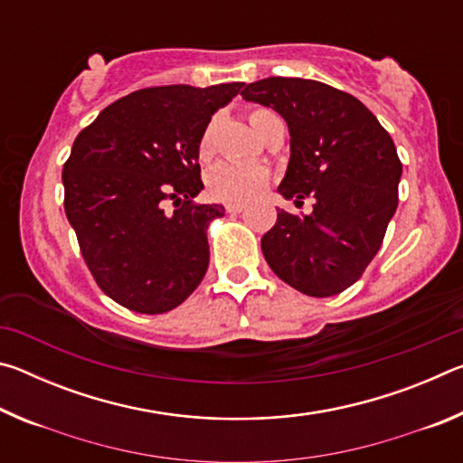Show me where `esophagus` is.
<instances>
[{
  "mask_svg": "<svg viewBox=\"0 0 463 463\" xmlns=\"http://www.w3.org/2000/svg\"><path fill=\"white\" fill-rule=\"evenodd\" d=\"M242 210H245V203H239V202L226 203V213H229V214H241Z\"/></svg>",
  "mask_w": 463,
  "mask_h": 463,
  "instance_id": "obj_1",
  "label": "esophagus"
}]
</instances>
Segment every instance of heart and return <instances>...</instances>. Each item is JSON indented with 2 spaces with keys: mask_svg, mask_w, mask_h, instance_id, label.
<instances>
[{
  "mask_svg": "<svg viewBox=\"0 0 463 463\" xmlns=\"http://www.w3.org/2000/svg\"><path fill=\"white\" fill-rule=\"evenodd\" d=\"M250 127L257 130V135L263 137L273 122H281L271 109L257 108L249 114ZM200 155H210V130L203 135L200 143ZM269 184V171L263 165H249V163L226 161L216 165L208 174L206 185L213 198L222 202H247L255 195H260L265 185Z\"/></svg>",
  "mask_w": 463,
  "mask_h": 463,
  "instance_id": "heart-1",
  "label": "heart"
}]
</instances>
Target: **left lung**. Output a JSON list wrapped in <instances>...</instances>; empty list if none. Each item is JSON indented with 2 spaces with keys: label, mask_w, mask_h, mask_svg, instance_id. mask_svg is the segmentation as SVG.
<instances>
[{
  "label": "left lung",
  "mask_w": 463,
  "mask_h": 463,
  "mask_svg": "<svg viewBox=\"0 0 463 463\" xmlns=\"http://www.w3.org/2000/svg\"><path fill=\"white\" fill-rule=\"evenodd\" d=\"M242 99L273 108L289 130V163L278 192L307 216L278 208L263 234L265 261L298 292L326 298L362 278L398 206L402 163L394 140L362 101L300 77L249 83Z\"/></svg>",
  "instance_id": "8db88e82"
}]
</instances>
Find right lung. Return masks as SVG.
<instances>
[{
  "instance_id": "obj_1",
  "label": "right lung",
  "mask_w": 463,
  "mask_h": 463,
  "mask_svg": "<svg viewBox=\"0 0 463 463\" xmlns=\"http://www.w3.org/2000/svg\"><path fill=\"white\" fill-rule=\"evenodd\" d=\"M245 83L132 91L77 135L62 165L65 214L93 279L140 315L179 307L206 276L208 224L221 203L202 190L200 143L210 118ZM174 199L176 210L162 203Z\"/></svg>"
}]
</instances>
